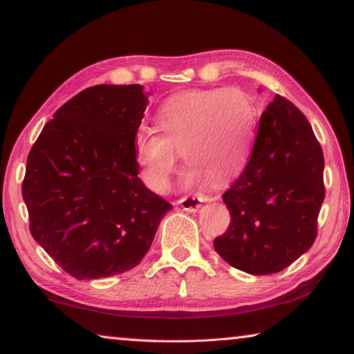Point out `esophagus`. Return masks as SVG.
I'll list each match as a JSON object with an SVG mask.
<instances>
[{"instance_id": "obj_1", "label": "esophagus", "mask_w": 354, "mask_h": 354, "mask_svg": "<svg viewBox=\"0 0 354 354\" xmlns=\"http://www.w3.org/2000/svg\"><path fill=\"white\" fill-rule=\"evenodd\" d=\"M201 201L203 200L195 195H185L181 200H178V205L181 206L184 211L195 212V211H198V207L201 206Z\"/></svg>"}]
</instances>
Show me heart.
<instances>
[{"label":"heart","instance_id":"heart-1","mask_svg":"<svg viewBox=\"0 0 354 354\" xmlns=\"http://www.w3.org/2000/svg\"><path fill=\"white\" fill-rule=\"evenodd\" d=\"M257 107L242 88H195L170 97L156 113V128L134 140L136 158L148 187L162 194L181 153L189 170L185 184L207 179L212 185L232 181L251 158L257 131Z\"/></svg>","mask_w":354,"mask_h":354}]
</instances>
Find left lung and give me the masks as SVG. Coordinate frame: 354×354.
Wrapping results in <instances>:
<instances>
[{"instance_id":"8db88e82","label":"left lung","mask_w":354,"mask_h":354,"mask_svg":"<svg viewBox=\"0 0 354 354\" xmlns=\"http://www.w3.org/2000/svg\"><path fill=\"white\" fill-rule=\"evenodd\" d=\"M322 147L308 118L277 95L259 120L245 170L223 194L231 223L214 248L251 274L284 270L317 237L325 200Z\"/></svg>"}]
</instances>
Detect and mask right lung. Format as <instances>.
Instances as JSON below:
<instances>
[{"mask_svg": "<svg viewBox=\"0 0 354 354\" xmlns=\"http://www.w3.org/2000/svg\"><path fill=\"white\" fill-rule=\"evenodd\" d=\"M147 103L140 84L88 87L59 107L29 151L21 185L29 231L76 279L139 266L171 209L137 176Z\"/></svg>", "mask_w": 354, "mask_h": 354, "instance_id": "add662e5", "label": "right lung"}]
</instances>
